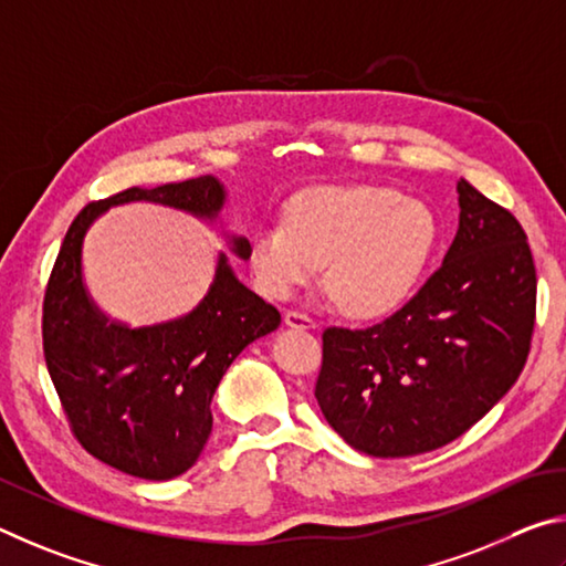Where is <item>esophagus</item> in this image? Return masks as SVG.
<instances>
[{"label": "esophagus", "instance_id": "34e87169", "mask_svg": "<svg viewBox=\"0 0 566 566\" xmlns=\"http://www.w3.org/2000/svg\"><path fill=\"white\" fill-rule=\"evenodd\" d=\"M285 325H291V328H301V331H308V328H315V321L311 318L308 313L303 311H289L283 315Z\"/></svg>", "mask_w": 566, "mask_h": 566}]
</instances>
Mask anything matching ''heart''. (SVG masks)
I'll list each match as a JSON object with an SVG mask.
<instances>
[{"label":"heart","mask_w":566,"mask_h":566,"mask_svg":"<svg viewBox=\"0 0 566 566\" xmlns=\"http://www.w3.org/2000/svg\"><path fill=\"white\" fill-rule=\"evenodd\" d=\"M438 243V221L398 188L318 186L293 198L283 223L261 226L248 263L268 298L285 301L313 283L325 285L343 313L380 318L410 298Z\"/></svg>","instance_id":"b5f03b06"}]
</instances>
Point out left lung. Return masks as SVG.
Here are the masks:
<instances>
[{
	"mask_svg": "<svg viewBox=\"0 0 566 566\" xmlns=\"http://www.w3.org/2000/svg\"><path fill=\"white\" fill-rule=\"evenodd\" d=\"M458 193V235L422 289L370 328L323 331L315 398L331 428L373 458L458 440L527 363L537 318L527 233L468 181Z\"/></svg>",
	"mask_w": 566,
	"mask_h": 566,
	"instance_id": "left-lung-1",
	"label": "left lung"
}]
</instances>
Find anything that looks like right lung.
Masks as SVG:
<instances>
[{
    "label": "right lung",
    "instance_id": "add662e5",
    "mask_svg": "<svg viewBox=\"0 0 566 566\" xmlns=\"http://www.w3.org/2000/svg\"><path fill=\"white\" fill-rule=\"evenodd\" d=\"M128 201L216 218L226 193L213 176H198L132 186L86 203L69 226L44 291V360L69 428L88 454L134 478L171 480L193 468L211 434V400L228 365L248 343L275 331L281 313L218 255L211 289L184 318L134 331L108 323L84 291L82 241L98 213ZM233 251L248 258L245 238H233Z\"/></svg>",
    "mask_w": 566,
    "mask_h": 566
}]
</instances>
